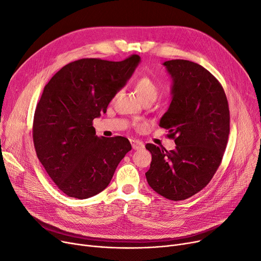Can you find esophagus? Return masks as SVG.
<instances>
[{
    "label": "esophagus",
    "instance_id": "34e87169",
    "mask_svg": "<svg viewBox=\"0 0 261 261\" xmlns=\"http://www.w3.org/2000/svg\"><path fill=\"white\" fill-rule=\"evenodd\" d=\"M130 142H131L132 148H133L134 150H139V149L144 148V144H143L141 141H138V140H130Z\"/></svg>",
    "mask_w": 261,
    "mask_h": 261
}]
</instances>
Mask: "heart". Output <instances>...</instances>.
Returning a JSON list of instances; mask_svg holds the SVG:
<instances>
[{
	"instance_id": "heart-1",
	"label": "heart",
	"mask_w": 261,
	"mask_h": 261,
	"mask_svg": "<svg viewBox=\"0 0 261 261\" xmlns=\"http://www.w3.org/2000/svg\"><path fill=\"white\" fill-rule=\"evenodd\" d=\"M135 93L142 101L155 100L159 95V88L155 82L149 76H143L135 81Z\"/></svg>"
}]
</instances>
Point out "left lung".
<instances>
[{
  "mask_svg": "<svg viewBox=\"0 0 261 261\" xmlns=\"http://www.w3.org/2000/svg\"><path fill=\"white\" fill-rule=\"evenodd\" d=\"M172 78V100L160 120L175 148L167 151L147 144L152 155L146 172L155 193L172 201L196 195L220 166L229 134V109L224 90L202 65L175 59L163 63Z\"/></svg>",
  "mask_w": 261,
  "mask_h": 261,
  "instance_id": "8db88e82",
  "label": "left lung"
}]
</instances>
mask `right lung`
I'll return each mask as SVG.
<instances>
[{
    "mask_svg": "<svg viewBox=\"0 0 261 261\" xmlns=\"http://www.w3.org/2000/svg\"><path fill=\"white\" fill-rule=\"evenodd\" d=\"M140 60L138 55L117 62L79 59L64 65L44 87L34 116V145L66 196L82 200L99 194L131 150L123 136L98 138L93 119L107 112Z\"/></svg>",
    "mask_w": 261,
    "mask_h": 261,
    "instance_id": "1",
    "label": "right lung"
}]
</instances>
